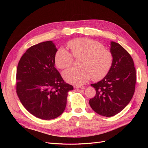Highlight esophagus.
<instances>
[{"label":"esophagus","mask_w":148,"mask_h":148,"mask_svg":"<svg viewBox=\"0 0 148 148\" xmlns=\"http://www.w3.org/2000/svg\"><path fill=\"white\" fill-rule=\"evenodd\" d=\"M74 88H84V86H82V85H75Z\"/></svg>","instance_id":"obj_1"}]
</instances>
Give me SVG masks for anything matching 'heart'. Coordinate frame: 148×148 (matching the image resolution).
<instances>
[{"label":"heart","instance_id":"obj_1","mask_svg":"<svg viewBox=\"0 0 148 148\" xmlns=\"http://www.w3.org/2000/svg\"><path fill=\"white\" fill-rule=\"evenodd\" d=\"M71 53L64 48H59L56 53L55 63L58 68L65 69L73 64L74 58L78 59L79 68H71L64 71L63 77L67 82L81 85L92 78L99 81L109 73L113 64L112 52L99 42L88 38H77L67 44Z\"/></svg>","mask_w":148,"mask_h":148}]
</instances>
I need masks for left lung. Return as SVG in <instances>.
<instances>
[{"label":"left lung","mask_w":148,"mask_h":148,"mask_svg":"<svg viewBox=\"0 0 148 148\" xmlns=\"http://www.w3.org/2000/svg\"><path fill=\"white\" fill-rule=\"evenodd\" d=\"M113 64L109 73L101 81L91 84L96 95L89 101L96 113L112 117L126 107L135 92L136 75L130 54L119 44L111 42Z\"/></svg>","instance_id":"1"}]
</instances>
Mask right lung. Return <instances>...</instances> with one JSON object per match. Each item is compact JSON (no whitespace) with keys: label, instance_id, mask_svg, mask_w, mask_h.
I'll use <instances>...</instances> for the list:
<instances>
[{"label":"right lung","instance_id":"obj_1","mask_svg":"<svg viewBox=\"0 0 148 148\" xmlns=\"http://www.w3.org/2000/svg\"><path fill=\"white\" fill-rule=\"evenodd\" d=\"M57 51L51 41L36 44L27 49L17 66L18 97L29 113L43 120L63 113L68 92L73 89L55 68Z\"/></svg>","mask_w":148,"mask_h":148}]
</instances>
